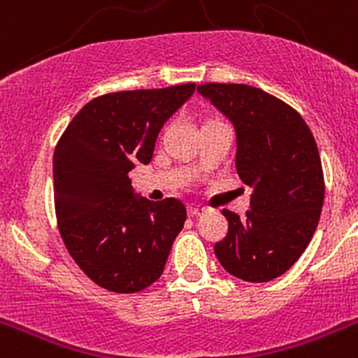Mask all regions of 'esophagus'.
<instances>
[{
  "label": "esophagus",
  "instance_id": "obj_1",
  "mask_svg": "<svg viewBox=\"0 0 358 358\" xmlns=\"http://www.w3.org/2000/svg\"><path fill=\"white\" fill-rule=\"evenodd\" d=\"M202 213H204V208L188 206V215H189V217H201Z\"/></svg>",
  "mask_w": 358,
  "mask_h": 358
}]
</instances>
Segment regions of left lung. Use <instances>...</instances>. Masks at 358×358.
Returning <instances> with one entry per match:
<instances>
[{
    "instance_id": "obj_1",
    "label": "left lung",
    "mask_w": 358,
    "mask_h": 358,
    "mask_svg": "<svg viewBox=\"0 0 358 358\" xmlns=\"http://www.w3.org/2000/svg\"><path fill=\"white\" fill-rule=\"evenodd\" d=\"M236 131V172L252 188L251 210L229 222L215 255L227 273L264 283L287 273L308 248L321 217L324 176L317 145L296 109L245 84L197 85Z\"/></svg>"
}]
</instances>
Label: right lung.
<instances>
[{"label": "right lung", "mask_w": 358, "mask_h": 358, "mask_svg": "<svg viewBox=\"0 0 358 358\" xmlns=\"http://www.w3.org/2000/svg\"><path fill=\"white\" fill-rule=\"evenodd\" d=\"M194 91L195 84H179L96 96L57 143V226L75 264L102 289L134 294L163 274L186 206L138 197L129 172L150 163L161 127Z\"/></svg>", "instance_id": "add662e5"}]
</instances>
